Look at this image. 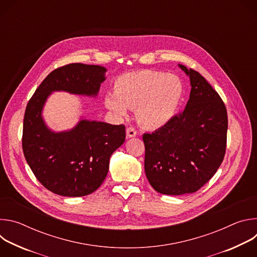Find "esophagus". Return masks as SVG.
<instances>
[{
	"label": "esophagus",
	"mask_w": 257,
	"mask_h": 257,
	"mask_svg": "<svg viewBox=\"0 0 257 257\" xmlns=\"http://www.w3.org/2000/svg\"><path fill=\"white\" fill-rule=\"evenodd\" d=\"M136 134H137V132H136V130H135L133 127H128V128L126 129V135H127V137L131 138V137L136 136Z\"/></svg>",
	"instance_id": "34e87169"
}]
</instances>
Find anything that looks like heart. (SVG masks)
Wrapping results in <instances>:
<instances>
[{
  "mask_svg": "<svg viewBox=\"0 0 257 257\" xmlns=\"http://www.w3.org/2000/svg\"><path fill=\"white\" fill-rule=\"evenodd\" d=\"M114 88L115 93L105 95V105L121 117L127 115V108H137L138 121L150 129L167 125L185 93L178 76L153 70L126 73L116 80Z\"/></svg>",
  "mask_w": 257,
  "mask_h": 257,
  "instance_id": "1",
  "label": "heart"
}]
</instances>
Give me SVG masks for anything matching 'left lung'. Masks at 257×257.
Instances as JSON below:
<instances>
[{"instance_id":"obj_1","label":"left lung","mask_w":257,"mask_h":257,"mask_svg":"<svg viewBox=\"0 0 257 257\" xmlns=\"http://www.w3.org/2000/svg\"><path fill=\"white\" fill-rule=\"evenodd\" d=\"M183 113L153 133L143 134L144 170L153 188L167 195L196 192L221 166L227 145L228 116L221 96L193 69Z\"/></svg>"}]
</instances>
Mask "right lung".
<instances>
[{
	"instance_id": "right-lung-1",
	"label": "right lung",
	"mask_w": 257,
	"mask_h": 257,
	"mask_svg": "<svg viewBox=\"0 0 257 257\" xmlns=\"http://www.w3.org/2000/svg\"><path fill=\"white\" fill-rule=\"evenodd\" d=\"M106 69L73 63L45 78L29 99L23 121L22 149L28 166L42 184L61 196L94 192L107 175L109 158L124 143V125L82 119L69 131L54 132L42 113L53 91L96 96Z\"/></svg>"
}]
</instances>
